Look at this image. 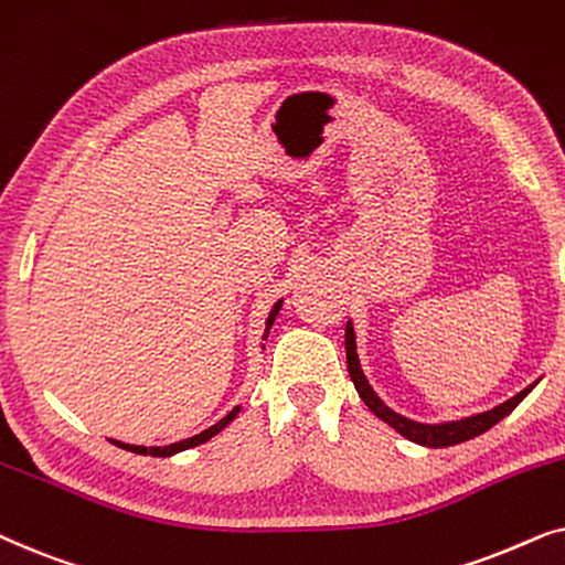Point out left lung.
<instances>
[{
    "mask_svg": "<svg viewBox=\"0 0 565 565\" xmlns=\"http://www.w3.org/2000/svg\"><path fill=\"white\" fill-rule=\"evenodd\" d=\"M345 364H349V374H351L353 387H356L359 397L366 403V408H370L374 416L393 426L395 431L405 436L408 441H416V445H420V447H434V449L462 445V441L476 439V436L486 434L488 428H493L495 424H499V420L507 418L509 413L514 411L516 405L522 403L524 397H527L540 382V380L532 382L530 387H524L522 393L509 397L507 403L495 405V408H491V411L476 413V416H468V418H460V420H445V424H420V420H411V418L401 416V413H395L393 408H387V405L377 397V393H374L370 380L364 377V370H361V364H359L356 333H353V322L351 320L345 322Z\"/></svg>",
    "mask_w": 565,
    "mask_h": 565,
    "instance_id": "8db88e82",
    "label": "left lung"
}]
</instances>
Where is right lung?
I'll return each instance as SVG.
<instances>
[{
	"instance_id": "obj_1",
	"label": "right lung",
	"mask_w": 565,
	"mask_h": 565,
	"mask_svg": "<svg viewBox=\"0 0 565 565\" xmlns=\"http://www.w3.org/2000/svg\"><path fill=\"white\" fill-rule=\"evenodd\" d=\"M281 305H284V299H278V302L270 307V312H268V318H266V330H263V341H266L268 338V330H270V326H274V320H276V315H278V310H281ZM237 413H239V405H235V408H232L227 416H224L222 420H216L214 426H209L206 431H201V434H195V436H188V439H183V441H175V445H168V447H141V445H124V441H116V439H110L113 445L116 447H120V449H129V452H137V455H152V457H172V455H178V452H183V449H191V447H199V445H204V441H209L212 439V436H216L222 431L224 426L230 424V420H235L237 418Z\"/></svg>"
}]
</instances>
